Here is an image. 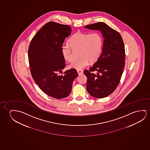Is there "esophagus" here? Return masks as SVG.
Returning a JSON list of instances; mask_svg holds the SVG:
<instances>
[{
	"label": "esophagus",
	"mask_w": 150,
	"mask_h": 150,
	"mask_svg": "<svg viewBox=\"0 0 150 150\" xmlns=\"http://www.w3.org/2000/svg\"><path fill=\"white\" fill-rule=\"evenodd\" d=\"M77 73H78V75H80L81 74L83 73V71L82 70H77Z\"/></svg>",
	"instance_id": "obj_1"
}]
</instances>
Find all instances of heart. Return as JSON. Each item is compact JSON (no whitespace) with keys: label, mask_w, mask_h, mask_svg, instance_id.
I'll list each match as a JSON object with an SVG mask.
<instances>
[{"label":"heart","mask_w":150,"mask_h":150,"mask_svg":"<svg viewBox=\"0 0 150 150\" xmlns=\"http://www.w3.org/2000/svg\"><path fill=\"white\" fill-rule=\"evenodd\" d=\"M68 43L69 46L63 45L61 47L62 56L67 62L73 59V51H79V58L69 65V68L81 70L88 65L89 63H94L100 58L102 52L104 40L98 33H92L77 31L72 35Z\"/></svg>","instance_id":"1"}]
</instances>
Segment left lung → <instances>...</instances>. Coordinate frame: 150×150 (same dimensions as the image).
<instances>
[{"instance_id": "left-lung-1", "label": "left lung", "mask_w": 150, "mask_h": 150, "mask_svg": "<svg viewBox=\"0 0 150 150\" xmlns=\"http://www.w3.org/2000/svg\"><path fill=\"white\" fill-rule=\"evenodd\" d=\"M86 28L99 30L103 35L104 45L100 58L89 71L87 76V90L94 98H106L112 93L119 85L125 66V48L121 35L103 22L87 25ZM96 70L98 73H93Z\"/></svg>"}]
</instances>
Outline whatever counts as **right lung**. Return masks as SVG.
<instances>
[{
    "instance_id": "right-lung-1",
    "label": "right lung",
    "mask_w": 150,
    "mask_h": 150,
    "mask_svg": "<svg viewBox=\"0 0 150 150\" xmlns=\"http://www.w3.org/2000/svg\"><path fill=\"white\" fill-rule=\"evenodd\" d=\"M71 31L69 25L48 22L33 37L29 47V62L34 81L44 93L57 99L69 96L78 75L73 69L63 75H59L66 65L61 46Z\"/></svg>"
}]
</instances>
